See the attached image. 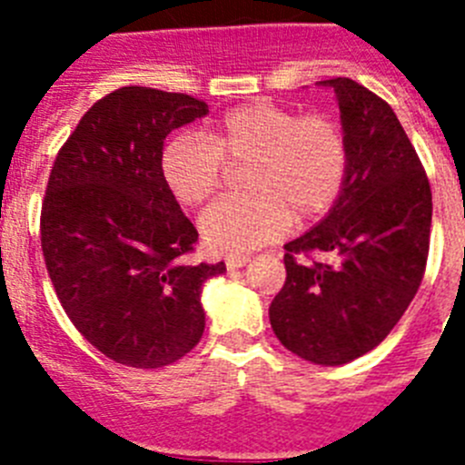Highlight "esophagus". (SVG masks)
Returning <instances> with one entry per match:
<instances>
[{
	"label": "esophagus",
	"instance_id": "34e87169",
	"mask_svg": "<svg viewBox=\"0 0 465 465\" xmlns=\"http://www.w3.org/2000/svg\"><path fill=\"white\" fill-rule=\"evenodd\" d=\"M249 262H252V258L249 256H230L228 261H225V268L240 270V268H244V265H249Z\"/></svg>",
	"mask_w": 465,
	"mask_h": 465
}]
</instances>
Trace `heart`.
<instances>
[{"mask_svg":"<svg viewBox=\"0 0 465 465\" xmlns=\"http://www.w3.org/2000/svg\"><path fill=\"white\" fill-rule=\"evenodd\" d=\"M225 157L249 163V193L223 197L200 219V235L216 253H246L289 232L300 219L323 213L347 176L344 134L328 116H300L289 106L256 100L225 111L209 134L182 133L160 155V172L176 203L197 207L219 191Z\"/></svg>","mask_w":465,"mask_h":465,"instance_id":"heart-1","label":"heart"}]
</instances>
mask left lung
<instances>
[{"mask_svg":"<svg viewBox=\"0 0 465 465\" xmlns=\"http://www.w3.org/2000/svg\"><path fill=\"white\" fill-rule=\"evenodd\" d=\"M347 142L342 191L314 228L283 244L286 283L270 305L283 347L316 365L375 349L401 322L424 277L430 186L401 121L351 79H328ZM331 255L332 262H316Z\"/></svg>","mask_w":465,"mask_h":465,"instance_id":"8db88e82","label":"left lung"}]
</instances>
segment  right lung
Returning a JSON list of instances; mask_svg holds the SVG:
<instances>
[{
	"mask_svg": "<svg viewBox=\"0 0 465 465\" xmlns=\"http://www.w3.org/2000/svg\"><path fill=\"white\" fill-rule=\"evenodd\" d=\"M209 106L125 85L94 102L55 158L41 207L48 277L79 332L116 363L163 368L204 332L203 286L223 262L188 265L197 230L165 186L160 155Z\"/></svg>",
	"mask_w": 465,
	"mask_h": 465,
	"instance_id": "obj_1",
	"label": "right lung"
}]
</instances>
